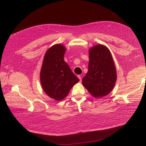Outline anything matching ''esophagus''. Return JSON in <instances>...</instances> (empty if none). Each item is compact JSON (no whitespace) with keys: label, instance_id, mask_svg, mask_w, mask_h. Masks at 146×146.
I'll return each mask as SVG.
<instances>
[{"label":"esophagus","instance_id":"34e87169","mask_svg":"<svg viewBox=\"0 0 146 146\" xmlns=\"http://www.w3.org/2000/svg\"><path fill=\"white\" fill-rule=\"evenodd\" d=\"M77 77L79 78V80H80V82H81V81H82V77H81V76H78Z\"/></svg>","mask_w":146,"mask_h":146}]
</instances>
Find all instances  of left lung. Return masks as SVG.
Masks as SVG:
<instances>
[{
    "mask_svg": "<svg viewBox=\"0 0 146 146\" xmlns=\"http://www.w3.org/2000/svg\"><path fill=\"white\" fill-rule=\"evenodd\" d=\"M116 79L115 64L108 48L102 44L91 47L88 70L82 80L83 86L92 96L102 98L111 92Z\"/></svg>",
    "mask_w": 146,
    "mask_h": 146,
    "instance_id": "obj_1",
    "label": "left lung"
}]
</instances>
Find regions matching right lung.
<instances>
[{
    "label": "right lung",
    "instance_id": "right-lung-1",
    "mask_svg": "<svg viewBox=\"0 0 146 146\" xmlns=\"http://www.w3.org/2000/svg\"><path fill=\"white\" fill-rule=\"evenodd\" d=\"M66 48L56 44L46 51L40 72V82L45 93L55 100H61L69 94L79 79L64 60Z\"/></svg>",
    "mask_w": 146,
    "mask_h": 146
}]
</instances>
